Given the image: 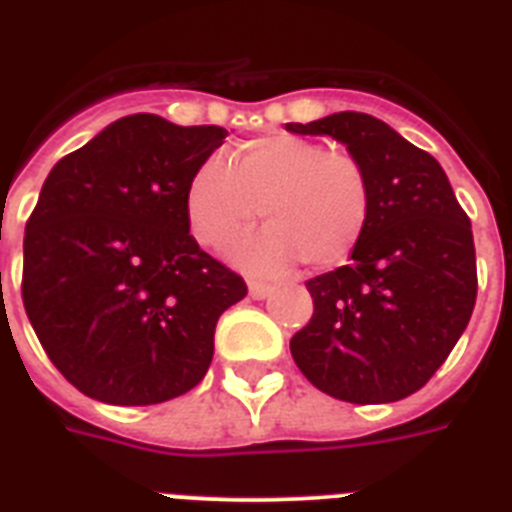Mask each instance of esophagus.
<instances>
[{"label": "esophagus", "mask_w": 512, "mask_h": 512, "mask_svg": "<svg viewBox=\"0 0 512 512\" xmlns=\"http://www.w3.org/2000/svg\"><path fill=\"white\" fill-rule=\"evenodd\" d=\"M271 292H273L271 284H263V281H249V295L255 297V300H265Z\"/></svg>", "instance_id": "34e87169"}]
</instances>
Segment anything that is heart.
<instances>
[{
	"label": "heart",
	"mask_w": 512,
	"mask_h": 512,
	"mask_svg": "<svg viewBox=\"0 0 512 512\" xmlns=\"http://www.w3.org/2000/svg\"><path fill=\"white\" fill-rule=\"evenodd\" d=\"M193 236L220 247L263 209L271 225L233 247L252 271H281L297 257L329 271L361 244L372 217V180L356 156L303 135L276 132L223 156H209L188 180Z\"/></svg>",
	"instance_id": "b5f03b06"
}]
</instances>
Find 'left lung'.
<instances>
[{"label":"left lung","mask_w":512,"mask_h":512,"mask_svg":"<svg viewBox=\"0 0 512 512\" xmlns=\"http://www.w3.org/2000/svg\"><path fill=\"white\" fill-rule=\"evenodd\" d=\"M287 132L337 140L372 180L350 263L305 284L313 319L289 342L292 358L332 398L401 401L444 364L476 305L468 215L441 164L374 116L340 111Z\"/></svg>","instance_id":"8db88e82"}]
</instances>
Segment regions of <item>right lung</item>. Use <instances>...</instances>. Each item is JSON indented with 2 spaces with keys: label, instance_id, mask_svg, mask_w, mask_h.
<instances>
[{
  "label": "right lung",
  "instance_id": "right-lung-1",
  "mask_svg": "<svg viewBox=\"0 0 512 512\" xmlns=\"http://www.w3.org/2000/svg\"><path fill=\"white\" fill-rule=\"evenodd\" d=\"M228 132L122 116L42 185L23 239V305L58 372L116 406L199 385L241 276L196 244L188 180Z\"/></svg>",
  "mask_w": 512,
  "mask_h": 512
}]
</instances>
